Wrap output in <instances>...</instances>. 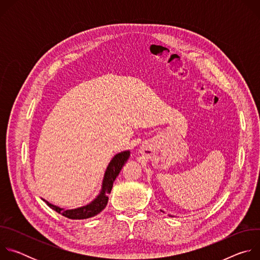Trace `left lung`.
I'll return each mask as SVG.
<instances>
[{"label": "left lung", "instance_id": "1", "mask_svg": "<svg viewBox=\"0 0 260 260\" xmlns=\"http://www.w3.org/2000/svg\"><path fill=\"white\" fill-rule=\"evenodd\" d=\"M160 211H161V212H164V211H162V210H160ZM164 213H165V212H164ZM169 216H171V217H174V216H173V215H169Z\"/></svg>", "mask_w": 260, "mask_h": 260}]
</instances>
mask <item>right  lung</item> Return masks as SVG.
I'll return each mask as SVG.
<instances>
[{"label": "right lung", "mask_w": 260, "mask_h": 260, "mask_svg": "<svg viewBox=\"0 0 260 260\" xmlns=\"http://www.w3.org/2000/svg\"><path fill=\"white\" fill-rule=\"evenodd\" d=\"M131 156V151L125 150L117 153L114 155V157L110 160L102 181V187L99 192V194L93 199L89 204L76 208V209H69L66 210L63 208H60L58 206H55L45 199H42L48 207H50L55 212L61 214L62 216L69 218V219H87L90 217H93L98 215L100 212H102L109 200V193L112 190L113 187V182L115 181L116 177L119 175L122 167L125 165L127 159Z\"/></svg>", "instance_id": "obj_1"}]
</instances>
